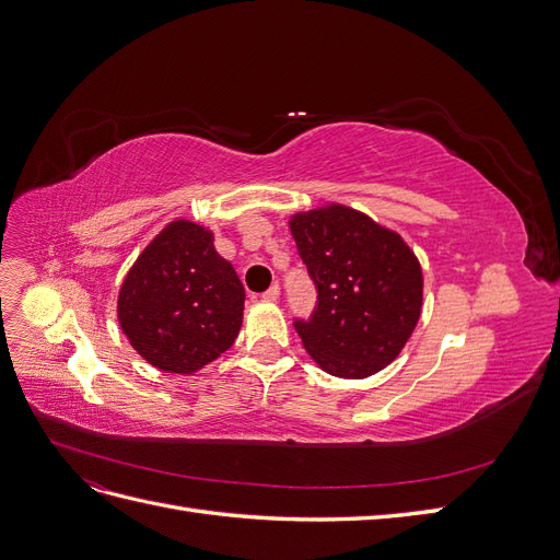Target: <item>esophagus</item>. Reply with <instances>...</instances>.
<instances>
[{
  "instance_id": "34e87169",
  "label": "esophagus",
  "mask_w": 560,
  "mask_h": 560,
  "mask_svg": "<svg viewBox=\"0 0 560 560\" xmlns=\"http://www.w3.org/2000/svg\"><path fill=\"white\" fill-rule=\"evenodd\" d=\"M261 299L268 301V303H276V301L280 299V287L273 284V287H270V290H266V292L261 294Z\"/></svg>"
}]
</instances>
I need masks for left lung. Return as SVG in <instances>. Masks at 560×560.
Here are the masks:
<instances>
[{
    "label": "left lung",
    "mask_w": 560,
    "mask_h": 560,
    "mask_svg": "<svg viewBox=\"0 0 560 560\" xmlns=\"http://www.w3.org/2000/svg\"><path fill=\"white\" fill-rule=\"evenodd\" d=\"M299 254L317 287V308L294 322L319 369L360 381L393 364L422 311V268L393 229L362 210L327 202L290 217Z\"/></svg>",
    "instance_id": "8db88e82"
}]
</instances>
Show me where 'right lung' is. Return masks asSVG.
<instances>
[{"instance_id":"right-lung-1","label":"right lung","mask_w":560,"mask_h":560,"mask_svg":"<svg viewBox=\"0 0 560 560\" xmlns=\"http://www.w3.org/2000/svg\"><path fill=\"white\" fill-rule=\"evenodd\" d=\"M245 290L214 249V233L173 219L135 259L116 299L128 343L165 374L194 376L226 352L243 325Z\"/></svg>"}]
</instances>
